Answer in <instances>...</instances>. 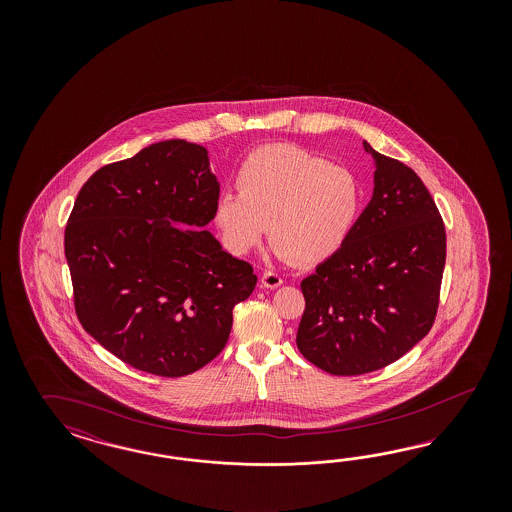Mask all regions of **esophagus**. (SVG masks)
I'll list each match as a JSON object with an SVG mask.
<instances>
[{
  "label": "esophagus",
  "instance_id": "1",
  "mask_svg": "<svg viewBox=\"0 0 512 512\" xmlns=\"http://www.w3.org/2000/svg\"><path fill=\"white\" fill-rule=\"evenodd\" d=\"M283 283V278L279 276L278 272H264L263 278H261V285L264 289H276Z\"/></svg>",
  "mask_w": 512,
  "mask_h": 512
}]
</instances>
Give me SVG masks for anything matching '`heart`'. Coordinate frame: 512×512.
Segmentation results:
<instances>
[{"label": "heart", "mask_w": 512, "mask_h": 512, "mask_svg": "<svg viewBox=\"0 0 512 512\" xmlns=\"http://www.w3.org/2000/svg\"><path fill=\"white\" fill-rule=\"evenodd\" d=\"M240 191H223L214 223L233 253L257 248L268 225L279 255L310 263L334 253L351 233L360 186L355 174L291 144L255 150L238 169Z\"/></svg>", "instance_id": "1"}]
</instances>
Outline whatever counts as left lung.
<instances>
[{"label":"left lung","instance_id":"obj_1","mask_svg":"<svg viewBox=\"0 0 512 512\" xmlns=\"http://www.w3.org/2000/svg\"><path fill=\"white\" fill-rule=\"evenodd\" d=\"M372 201L340 249L302 281L300 353L332 375L381 370L434 325L445 225L413 169L375 152Z\"/></svg>","mask_w":512,"mask_h":512}]
</instances>
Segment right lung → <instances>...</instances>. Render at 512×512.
Returning <instances> with one entry per match:
<instances>
[{"label": "right lung", "instance_id": "right-lung-1", "mask_svg": "<svg viewBox=\"0 0 512 512\" xmlns=\"http://www.w3.org/2000/svg\"><path fill=\"white\" fill-rule=\"evenodd\" d=\"M217 195L208 150L182 139L105 165L78 193L65 227L78 321L140 372L201 370L255 289L251 264L206 231Z\"/></svg>", "mask_w": 512, "mask_h": 512}]
</instances>
